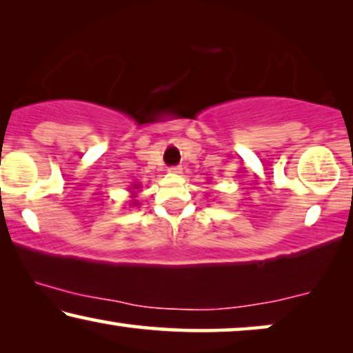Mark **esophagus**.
Segmentation results:
<instances>
[{"label":"esophagus","mask_w":353,"mask_h":353,"mask_svg":"<svg viewBox=\"0 0 353 353\" xmlns=\"http://www.w3.org/2000/svg\"><path fill=\"white\" fill-rule=\"evenodd\" d=\"M181 170H183V168L180 165H172L170 168H168V172H170V173H181Z\"/></svg>","instance_id":"34e87169"}]
</instances>
